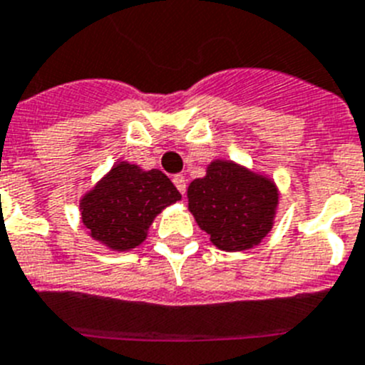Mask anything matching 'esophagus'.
<instances>
[{"label":"esophagus","mask_w":365,"mask_h":365,"mask_svg":"<svg viewBox=\"0 0 365 365\" xmlns=\"http://www.w3.org/2000/svg\"><path fill=\"white\" fill-rule=\"evenodd\" d=\"M173 183L176 185V189L182 192V195H185V190H187V183H185V176L183 175H176L173 176Z\"/></svg>","instance_id":"obj_1"}]
</instances>
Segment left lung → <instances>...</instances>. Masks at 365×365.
Listing matches in <instances>:
<instances>
[{
	"instance_id": "obj_1",
	"label": "left lung",
	"mask_w": 365,
	"mask_h": 365,
	"mask_svg": "<svg viewBox=\"0 0 365 365\" xmlns=\"http://www.w3.org/2000/svg\"><path fill=\"white\" fill-rule=\"evenodd\" d=\"M189 209L222 251H244L271 231L277 189L232 162H212L205 178L189 185Z\"/></svg>"
}]
</instances>
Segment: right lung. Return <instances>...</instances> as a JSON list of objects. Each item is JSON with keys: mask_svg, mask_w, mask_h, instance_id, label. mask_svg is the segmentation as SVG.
I'll return each mask as SVG.
<instances>
[{"mask_svg": "<svg viewBox=\"0 0 365 365\" xmlns=\"http://www.w3.org/2000/svg\"><path fill=\"white\" fill-rule=\"evenodd\" d=\"M182 195L162 170L118 163L81 202V218L94 240L127 251L145 240L154 216Z\"/></svg>", "mask_w": 365, "mask_h": 365, "instance_id": "obj_1", "label": "right lung"}]
</instances>
